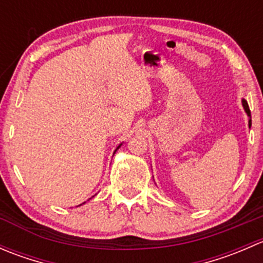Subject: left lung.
Returning <instances> with one entry per match:
<instances>
[{
    "label": "left lung",
    "mask_w": 263,
    "mask_h": 263,
    "mask_svg": "<svg viewBox=\"0 0 263 263\" xmlns=\"http://www.w3.org/2000/svg\"><path fill=\"white\" fill-rule=\"evenodd\" d=\"M242 105L243 108H245V112L247 113V116H248V127L251 128L252 126V119H251V110H249V107H248V103H247L246 99H242Z\"/></svg>",
    "instance_id": "1"
}]
</instances>
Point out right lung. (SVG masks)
Listing matches in <instances>:
<instances>
[{
  "label": "right lung",
  "instance_id": "add662e5",
  "mask_svg": "<svg viewBox=\"0 0 263 263\" xmlns=\"http://www.w3.org/2000/svg\"><path fill=\"white\" fill-rule=\"evenodd\" d=\"M121 145H122V144H119V145H118V147H117V148H116V151H117V150H118V148H119V147H121ZM92 197H94V196H92Z\"/></svg>",
  "mask_w": 263,
  "mask_h": 263
}]
</instances>
